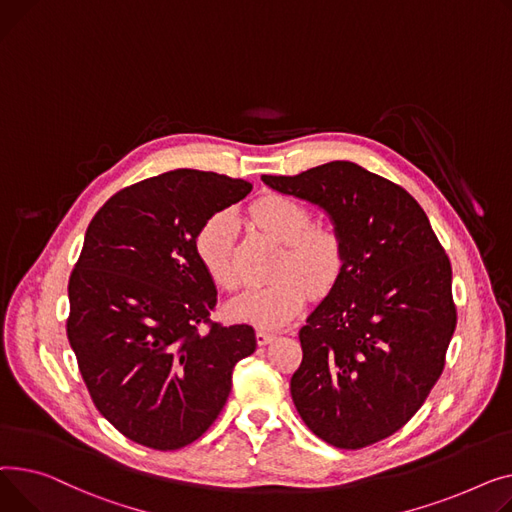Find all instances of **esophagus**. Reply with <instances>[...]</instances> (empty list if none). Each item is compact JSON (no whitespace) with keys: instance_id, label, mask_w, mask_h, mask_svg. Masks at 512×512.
<instances>
[{"instance_id":"esophagus-1","label":"esophagus","mask_w":512,"mask_h":512,"mask_svg":"<svg viewBox=\"0 0 512 512\" xmlns=\"http://www.w3.org/2000/svg\"><path fill=\"white\" fill-rule=\"evenodd\" d=\"M277 335L273 333V330H266V328H258L256 330V339H258V345H266L273 341Z\"/></svg>"}]
</instances>
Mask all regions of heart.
Here are the masks:
<instances>
[{"mask_svg":"<svg viewBox=\"0 0 512 512\" xmlns=\"http://www.w3.org/2000/svg\"><path fill=\"white\" fill-rule=\"evenodd\" d=\"M248 213L258 229L283 246L273 266L275 279L235 297L229 314L262 328H281L304 310L310 293L324 297L339 285L347 268L345 239L335 227L314 223L310 208L289 196H262ZM233 246L235 217L229 210L210 215L194 237L204 273L225 291L239 285Z\"/></svg>","mask_w":512,"mask_h":512,"instance_id":"1","label":"heart"}]
</instances>
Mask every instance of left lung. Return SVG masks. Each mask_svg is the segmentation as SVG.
Returning a JSON list of instances; mask_svg holds the SVG:
<instances>
[{"instance_id":"1","label":"left lung","mask_w":512,"mask_h":512,"mask_svg":"<svg viewBox=\"0 0 512 512\" xmlns=\"http://www.w3.org/2000/svg\"><path fill=\"white\" fill-rule=\"evenodd\" d=\"M262 182L322 206L347 246L343 279L299 330L297 413L337 448L393 436L426 403L457 328L453 268L424 208L349 161Z\"/></svg>"}]
</instances>
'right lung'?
Listing matches in <instances>:
<instances>
[{
    "label": "right lung",
    "mask_w": 512,
    "mask_h": 512,
    "mask_svg": "<svg viewBox=\"0 0 512 512\" xmlns=\"http://www.w3.org/2000/svg\"><path fill=\"white\" fill-rule=\"evenodd\" d=\"M250 182L175 169L113 194L90 221L70 275L68 339L99 413L126 438L175 450L221 413L250 324L210 318L217 289L194 250L198 227Z\"/></svg>",
    "instance_id": "add662e5"
}]
</instances>
